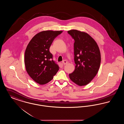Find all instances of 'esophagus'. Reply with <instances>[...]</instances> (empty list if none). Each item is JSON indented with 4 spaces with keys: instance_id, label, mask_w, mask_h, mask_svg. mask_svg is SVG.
Segmentation results:
<instances>
[{
    "instance_id": "1",
    "label": "esophagus",
    "mask_w": 124,
    "mask_h": 124,
    "mask_svg": "<svg viewBox=\"0 0 124 124\" xmlns=\"http://www.w3.org/2000/svg\"><path fill=\"white\" fill-rule=\"evenodd\" d=\"M63 64L64 65H66V64H67L68 62L66 60H64L63 61Z\"/></svg>"
}]
</instances>
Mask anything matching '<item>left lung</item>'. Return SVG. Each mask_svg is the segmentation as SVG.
Listing matches in <instances>:
<instances>
[{
	"instance_id": "1",
	"label": "left lung",
	"mask_w": 124,
	"mask_h": 124,
	"mask_svg": "<svg viewBox=\"0 0 124 124\" xmlns=\"http://www.w3.org/2000/svg\"><path fill=\"white\" fill-rule=\"evenodd\" d=\"M74 40L75 69L69 74L71 80L79 86L87 85L95 77L100 67L101 55L97 43L86 32L76 30L68 31Z\"/></svg>"
}]
</instances>
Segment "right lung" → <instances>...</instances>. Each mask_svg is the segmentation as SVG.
Segmentation results:
<instances>
[{
	"mask_svg": "<svg viewBox=\"0 0 124 124\" xmlns=\"http://www.w3.org/2000/svg\"><path fill=\"white\" fill-rule=\"evenodd\" d=\"M63 31H45L34 36L30 41L24 53V64L30 77L39 85L53 79L59 66L53 60L49 49L55 38Z\"/></svg>",
	"mask_w": 124,
	"mask_h": 124,
	"instance_id": "right-lung-1",
	"label": "right lung"
}]
</instances>
